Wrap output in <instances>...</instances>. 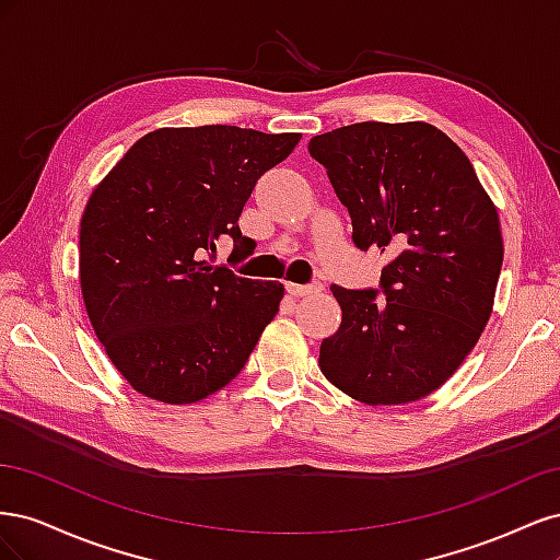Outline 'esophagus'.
Returning a JSON list of instances; mask_svg holds the SVG:
<instances>
[{
  "label": "esophagus",
  "instance_id": "esophagus-1",
  "mask_svg": "<svg viewBox=\"0 0 560 560\" xmlns=\"http://www.w3.org/2000/svg\"><path fill=\"white\" fill-rule=\"evenodd\" d=\"M287 294L290 296H311V294H319L322 292V282H311V284H296V282H287Z\"/></svg>",
  "mask_w": 560,
  "mask_h": 560
}]
</instances>
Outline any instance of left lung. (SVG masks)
Segmentation results:
<instances>
[{
    "mask_svg": "<svg viewBox=\"0 0 560 560\" xmlns=\"http://www.w3.org/2000/svg\"><path fill=\"white\" fill-rule=\"evenodd\" d=\"M360 249L389 261L376 290L331 284L341 327L319 346V369L369 406L411 404L442 387L493 313L502 231L493 200L446 132L364 121L315 135Z\"/></svg>",
    "mask_w": 560,
    "mask_h": 560,
    "instance_id": "left-lung-1",
    "label": "left lung"
}]
</instances>
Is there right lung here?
I'll return each instance as SVG.
<instances>
[{"instance_id": "1", "label": "right lung", "mask_w": 560, "mask_h": 560, "mask_svg": "<svg viewBox=\"0 0 560 560\" xmlns=\"http://www.w3.org/2000/svg\"><path fill=\"white\" fill-rule=\"evenodd\" d=\"M299 140L238 126L159 128L93 189L79 231L81 294L107 358L140 395L194 404L241 374L284 287L212 264L217 243L231 235L235 261L252 252L243 206Z\"/></svg>"}]
</instances>
